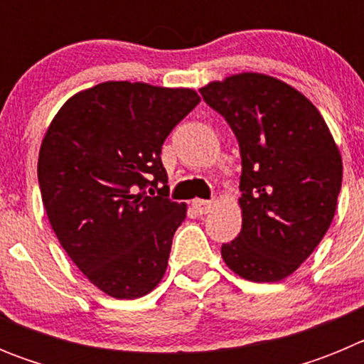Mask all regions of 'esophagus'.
I'll return each instance as SVG.
<instances>
[{
	"label": "esophagus",
	"instance_id": "34e87169",
	"mask_svg": "<svg viewBox=\"0 0 364 364\" xmlns=\"http://www.w3.org/2000/svg\"><path fill=\"white\" fill-rule=\"evenodd\" d=\"M213 200H202V198H197V200H193V208L198 211L200 215L210 213L213 210Z\"/></svg>",
	"mask_w": 364,
	"mask_h": 364
}]
</instances>
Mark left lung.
<instances>
[{
    "label": "left lung",
    "instance_id": "1",
    "mask_svg": "<svg viewBox=\"0 0 364 364\" xmlns=\"http://www.w3.org/2000/svg\"><path fill=\"white\" fill-rule=\"evenodd\" d=\"M200 95L226 118L242 156V230L222 244V259L247 281H282L332 224L343 180L339 147L310 100L268 74H231Z\"/></svg>",
    "mask_w": 364,
    "mask_h": 364
}]
</instances>
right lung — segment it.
Wrapping results in <instances>:
<instances>
[{"mask_svg": "<svg viewBox=\"0 0 364 364\" xmlns=\"http://www.w3.org/2000/svg\"><path fill=\"white\" fill-rule=\"evenodd\" d=\"M198 102L184 87L104 82L70 96L41 140L38 182L50 226L109 297H144L162 281L188 208L167 198L160 153Z\"/></svg>", "mask_w": 364, "mask_h": 364, "instance_id": "obj_1", "label": "right lung"}]
</instances>
